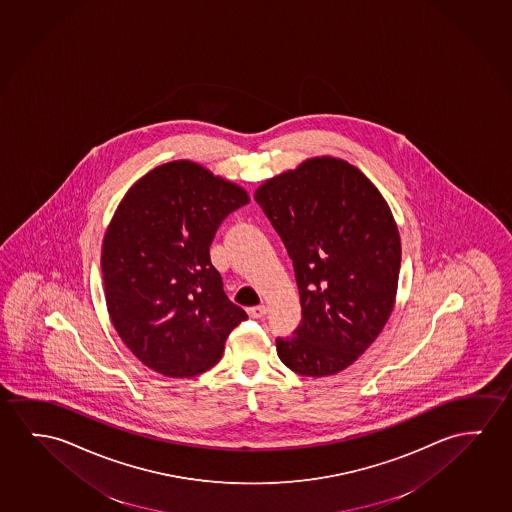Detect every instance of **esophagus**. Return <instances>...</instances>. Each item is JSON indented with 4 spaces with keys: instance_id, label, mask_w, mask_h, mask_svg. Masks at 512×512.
<instances>
[{
    "instance_id": "1",
    "label": "esophagus",
    "mask_w": 512,
    "mask_h": 512,
    "mask_svg": "<svg viewBox=\"0 0 512 512\" xmlns=\"http://www.w3.org/2000/svg\"><path fill=\"white\" fill-rule=\"evenodd\" d=\"M268 314V307L266 305H259V307L248 308V315L253 319H260L264 315Z\"/></svg>"
}]
</instances>
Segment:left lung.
<instances>
[{"label":"left lung","instance_id":"obj_1","mask_svg":"<svg viewBox=\"0 0 512 512\" xmlns=\"http://www.w3.org/2000/svg\"><path fill=\"white\" fill-rule=\"evenodd\" d=\"M255 200L294 264L301 324L276 339L296 374L347 369L385 328L395 305L401 236L379 189L344 159L321 156L271 177Z\"/></svg>","mask_w":512,"mask_h":512}]
</instances>
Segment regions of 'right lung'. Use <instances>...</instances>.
I'll use <instances>...</instances> for the list:
<instances>
[{
  "instance_id": "add662e5",
  "label": "right lung",
  "mask_w": 512,
  "mask_h": 512,
  "mask_svg": "<svg viewBox=\"0 0 512 512\" xmlns=\"http://www.w3.org/2000/svg\"><path fill=\"white\" fill-rule=\"evenodd\" d=\"M246 189L179 159L134 182L106 228L101 253L111 323L131 353L168 378L218 363L248 319L223 291L209 246Z\"/></svg>"
}]
</instances>
